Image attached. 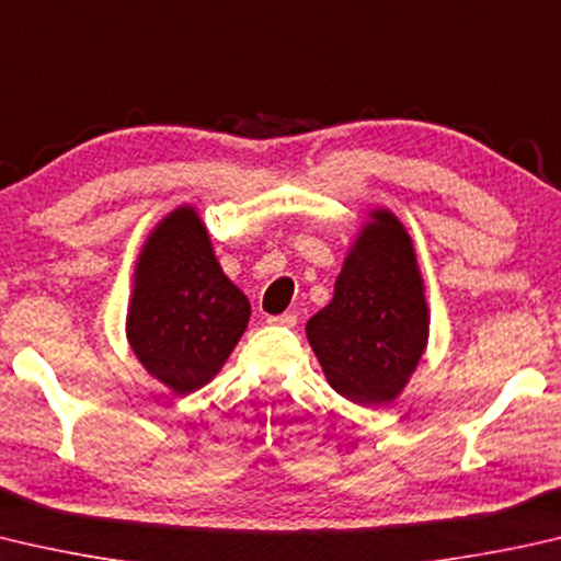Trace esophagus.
<instances>
[{"mask_svg":"<svg viewBox=\"0 0 561 561\" xmlns=\"http://www.w3.org/2000/svg\"><path fill=\"white\" fill-rule=\"evenodd\" d=\"M270 325H282V329H291L297 325V313H282V316H270L267 319Z\"/></svg>","mask_w":561,"mask_h":561,"instance_id":"34e87169","label":"esophagus"}]
</instances>
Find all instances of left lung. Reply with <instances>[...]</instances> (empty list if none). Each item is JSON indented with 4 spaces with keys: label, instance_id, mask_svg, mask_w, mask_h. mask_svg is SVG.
Listing matches in <instances>:
<instances>
[{
    "label": "left lung",
    "instance_id": "left-lung-1",
    "mask_svg": "<svg viewBox=\"0 0 561 561\" xmlns=\"http://www.w3.org/2000/svg\"><path fill=\"white\" fill-rule=\"evenodd\" d=\"M307 339L345 400L378 407L400 397L430 341V307L412 238L394 213L370 210Z\"/></svg>",
    "mask_w": 561,
    "mask_h": 561
}]
</instances>
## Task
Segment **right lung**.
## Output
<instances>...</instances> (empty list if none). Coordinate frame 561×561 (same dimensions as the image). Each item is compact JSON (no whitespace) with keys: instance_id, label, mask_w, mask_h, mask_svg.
I'll return each mask as SVG.
<instances>
[{"instance_id":"right-lung-1","label":"right lung","mask_w":561,"mask_h":561,"mask_svg":"<svg viewBox=\"0 0 561 561\" xmlns=\"http://www.w3.org/2000/svg\"><path fill=\"white\" fill-rule=\"evenodd\" d=\"M250 301L213 252L198 210L157 222L137 257L127 341L145 370L188 394L216 378L250 321Z\"/></svg>"}]
</instances>
